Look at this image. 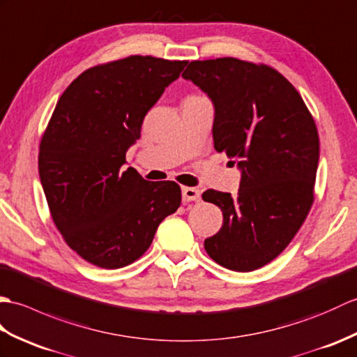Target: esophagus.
I'll list each match as a JSON object with an SVG mask.
<instances>
[{
	"label": "esophagus",
	"instance_id": "obj_1",
	"mask_svg": "<svg viewBox=\"0 0 357 357\" xmlns=\"http://www.w3.org/2000/svg\"><path fill=\"white\" fill-rule=\"evenodd\" d=\"M181 197H183V202H197L200 200V191L197 188H189V186H183L181 188Z\"/></svg>",
	"mask_w": 357,
	"mask_h": 357
}]
</instances>
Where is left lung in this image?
<instances>
[{
	"label": "left lung",
	"instance_id": "obj_1",
	"mask_svg": "<svg viewBox=\"0 0 357 357\" xmlns=\"http://www.w3.org/2000/svg\"><path fill=\"white\" fill-rule=\"evenodd\" d=\"M181 76L212 100L213 148L241 169L235 197L213 189L202 195L223 212V226L204 240V249L231 271H255L287 248L312 208L316 123L295 86L268 66L192 61Z\"/></svg>",
	"mask_w": 357,
	"mask_h": 357
}]
</instances>
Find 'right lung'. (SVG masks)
<instances>
[{"label":"right lung","mask_w":357,"mask_h":357,"mask_svg":"<svg viewBox=\"0 0 357 357\" xmlns=\"http://www.w3.org/2000/svg\"><path fill=\"white\" fill-rule=\"evenodd\" d=\"M188 61L128 56L85 70L62 93L39 145L52 218L79 257L102 268L139 259L176 212V181L125 169L142 122Z\"/></svg>","instance_id":"right-lung-1"}]
</instances>
